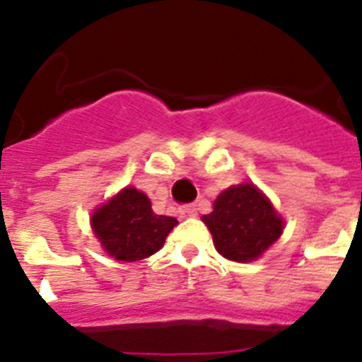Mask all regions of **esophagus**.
Wrapping results in <instances>:
<instances>
[{
	"mask_svg": "<svg viewBox=\"0 0 362 362\" xmlns=\"http://www.w3.org/2000/svg\"><path fill=\"white\" fill-rule=\"evenodd\" d=\"M181 214L185 217H196L197 216V204L192 203V204H185L183 209H181Z\"/></svg>",
	"mask_w": 362,
	"mask_h": 362,
	"instance_id": "esophagus-1",
	"label": "esophagus"
}]
</instances>
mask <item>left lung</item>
Segmentation results:
<instances>
[{
	"label": "left lung",
	"instance_id": "8db88e82",
	"mask_svg": "<svg viewBox=\"0 0 362 362\" xmlns=\"http://www.w3.org/2000/svg\"><path fill=\"white\" fill-rule=\"evenodd\" d=\"M201 219L212 233L216 250L235 263L261 257L284 228L283 217L254 183L233 185L221 192L212 212Z\"/></svg>",
	"mask_w": 362,
	"mask_h": 362
}]
</instances>
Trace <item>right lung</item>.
Listing matches in <instances>:
<instances>
[{
	"label": "right lung",
	"instance_id": "add662e5",
	"mask_svg": "<svg viewBox=\"0 0 362 362\" xmlns=\"http://www.w3.org/2000/svg\"><path fill=\"white\" fill-rule=\"evenodd\" d=\"M90 225L108 255L134 263L161 250L177 219L153 214L148 197L127 187L92 214Z\"/></svg>",
	"mask_w": 362,
	"mask_h": 362
}]
</instances>
